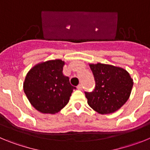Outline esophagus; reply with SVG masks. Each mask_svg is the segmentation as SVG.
Returning a JSON list of instances; mask_svg holds the SVG:
<instances>
[{
    "label": "esophagus",
    "instance_id": "1",
    "mask_svg": "<svg viewBox=\"0 0 150 150\" xmlns=\"http://www.w3.org/2000/svg\"><path fill=\"white\" fill-rule=\"evenodd\" d=\"M76 88H77V89H79V90H82L83 89V86H82L81 84H79V85H78Z\"/></svg>",
    "mask_w": 150,
    "mask_h": 150
}]
</instances>
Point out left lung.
<instances>
[{
    "mask_svg": "<svg viewBox=\"0 0 150 150\" xmlns=\"http://www.w3.org/2000/svg\"><path fill=\"white\" fill-rule=\"evenodd\" d=\"M93 73L95 87L85 91L90 107L100 114L112 113L121 108L129 98L133 79L125 69L98 63L89 64Z\"/></svg>",
    "mask_w": 150,
    "mask_h": 150,
    "instance_id": "8db88e82",
    "label": "left lung"
}]
</instances>
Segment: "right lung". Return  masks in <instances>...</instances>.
I'll return each mask as SVG.
<instances>
[{"instance_id":"obj_1","label":"right lung","mask_w":150,"mask_h":150,"mask_svg":"<svg viewBox=\"0 0 150 150\" xmlns=\"http://www.w3.org/2000/svg\"><path fill=\"white\" fill-rule=\"evenodd\" d=\"M64 65L60 59L47 61L33 67L26 75L24 91L37 110L55 114L68 103L76 87L62 73Z\"/></svg>"}]
</instances>
